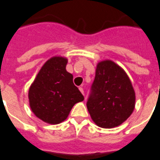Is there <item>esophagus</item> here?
<instances>
[{"mask_svg":"<svg viewBox=\"0 0 160 160\" xmlns=\"http://www.w3.org/2000/svg\"><path fill=\"white\" fill-rule=\"evenodd\" d=\"M79 90L81 91V93H82V95H84V90H83V89H82V87H80V88H79Z\"/></svg>","mask_w":160,"mask_h":160,"instance_id":"1","label":"esophagus"}]
</instances>
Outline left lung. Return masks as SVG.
<instances>
[{"mask_svg": "<svg viewBox=\"0 0 160 160\" xmlns=\"http://www.w3.org/2000/svg\"><path fill=\"white\" fill-rule=\"evenodd\" d=\"M134 107L135 92L126 71L112 60L99 62L87 102L93 122L102 128L118 127L132 114Z\"/></svg>", "mask_w": 160, "mask_h": 160, "instance_id": "left-lung-1", "label": "left lung"}]
</instances>
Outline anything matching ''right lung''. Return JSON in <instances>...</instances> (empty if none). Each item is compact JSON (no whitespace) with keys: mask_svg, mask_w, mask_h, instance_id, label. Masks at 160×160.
I'll list each match as a JSON object with an SVG mask.
<instances>
[{"mask_svg":"<svg viewBox=\"0 0 160 160\" xmlns=\"http://www.w3.org/2000/svg\"><path fill=\"white\" fill-rule=\"evenodd\" d=\"M68 59L51 58L43 64L28 90L32 113L48 124H59L66 120L75 104L84 97L73 83V76L66 71Z\"/></svg>","mask_w":160,"mask_h":160,"instance_id":"right-lung-1","label":"right lung"}]
</instances>
